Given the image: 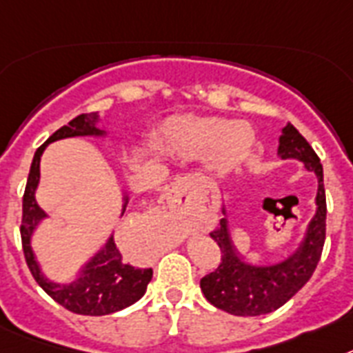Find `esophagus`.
Segmentation results:
<instances>
[{
  "instance_id": "34e87169",
  "label": "esophagus",
  "mask_w": 353,
  "mask_h": 353,
  "mask_svg": "<svg viewBox=\"0 0 353 353\" xmlns=\"http://www.w3.org/2000/svg\"><path fill=\"white\" fill-rule=\"evenodd\" d=\"M189 188H191V180L188 176L174 180L170 189V202L174 209H183L189 205Z\"/></svg>"
}]
</instances>
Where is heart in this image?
I'll return each instance as SVG.
<instances>
[{"instance_id": "1", "label": "heart", "mask_w": 353, "mask_h": 353, "mask_svg": "<svg viewBox=\"0 0 353 353\" xmlns=\"http://www.w3.org/2000/svg\"><path fill=\"white\" fill-rule=\"evenodd\" d=\"M159 144L165 153L180 157H202L211 151L209 162L212 170L231 173L249 157L254 145V133L245 122L174 115L162 124Z\"/></svg>"}]
</instances>
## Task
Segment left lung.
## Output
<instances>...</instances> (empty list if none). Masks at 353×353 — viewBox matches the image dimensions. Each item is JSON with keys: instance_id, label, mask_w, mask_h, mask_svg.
Segmentation results:
<instances>
[{"instance_id": "obj_1", "label": "left lung", "mask_w": 353, "mask_h": 353, "mask_svg": "<svg viewBox=\"0 0 353 353\" xmlns=\"http://www.w3.org/2000/svg\"><path fill=\"white\" fill-rule=\"evenodd\" d=\"M281 160H299L305 170L316 174V212L303 232L298 247L274 263H252L236 249L223 200L220 229L211 238L222 250V263L214 272L200 279V288L211 305L232 316H261L283 307L307 283L321 258L327 229V200L323 185V165L316 151L288 122L278 141ZM222 193H223V188Z\"/></svg>"}]
</instances>
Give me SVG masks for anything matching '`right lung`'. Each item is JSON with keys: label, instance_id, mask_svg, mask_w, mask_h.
<instances>
[{"label": "right lung", "instance_id": "1", "mask_svg": "<svg viewBox=\"0 0 353 353\" xmlns=\"http://www.w3.org/2000/svg\"><path fill=\"white\" fill-rule=\"evenodd\" d=\"M110 135L106 128L101 126V115L99 112L84 113L74 121H70L66 126L57 130L54 135L41 145L32 160L30 173L26 180L25 196H23V222H21V241L25 260L32 276L39 287L50 296L54 301L68 308L70 312L81 314V316H108V314L119 312L122 308L137 303L145 294L148 283L153 278L151 269H139L128 263L119 252L113 232L108 236L104 245L88 258V261L81 267L75 279L68 283L54 281L43 272L36 252L32 249V236L43 220L48 218L36 200V191L41 180V157L46 145L63 139L72 137H95V139H106ZM122 191V211L121 216L126 211L130 202V194L126 189Z\"/></svg>", "mask_w": 353, "mask_h": 353}]
</instances>
